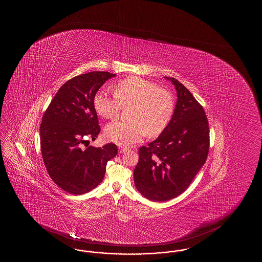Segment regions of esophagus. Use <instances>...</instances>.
<instances>
[{
  "label": "esophagus",
  "instance_id": "1",
  "mask_svg": "<svg viewBox=\"0 0 262 262\" xmlns=\"http://www.w3.org/2000/svg\"><path fill=\"white\" fill-rule=\"evenodd\" d=\"M127 150H128V149L125 148V147H120V148H119V152H120V154H124V152H126Z\"/></svg>",
  "mask_w": 262,
  "mask_h": 262
}]
</instances>
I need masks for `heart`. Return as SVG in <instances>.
Masks as SVG:
<instances>
[{
    "instance_id": "obj_1",
    "label": "heart",
    "mask_w": 262,
    "mask_h": 262,
    "mask_svg": "<svg viewBox=\"0 0 262 262\" xmlns=\"http://www.w3.org/2000/svg\"><path fill=\"white\" fill-rule=\"evenodd\" d=\"M132 106L128 122L113 121L105 127L106 139L121 146L138 143L145 134L156 137L164 132L170 123L175 110V101L170 92L157 84L139 77H130L115 87V95L104 90L94 97V106L102 117H115L122 106Z\"/></svg>"
}]
</instances>
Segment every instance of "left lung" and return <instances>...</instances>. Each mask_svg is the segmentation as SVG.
Segmentation results:
<instances>
[{
    "label": "left lung",
    "instance_id": "8db88e82",
    "mask_svg": "<svg viewBox=\"0 0 262 262\" xmlns=\"http://www.w3.org/2000/svg\"><path fill=\"white\" fill-rule=\"evenodd\" d=\"M171 81L177 102L170 123L159 137L139 150L134 169L136 188L151 201H167L181 195L206 161L209 123L201 104L176 78Z\"/></svg>",
    "mask_w": 262,
    "mask_h": 262
}]
</instances>
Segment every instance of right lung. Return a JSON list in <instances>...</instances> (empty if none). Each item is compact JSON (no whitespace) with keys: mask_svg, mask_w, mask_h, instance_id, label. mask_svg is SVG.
Here are the masks:
<instances>
[{"mask_svg":"<svg viewBox=\"0 0 262 262\" xmlns=\"http://www.w3.org/2000/svg\"><path fill=\"white\" fill-rule=\"evenodd\" d=\"M110 72L94 71L69 79L57 92L40 125V145L45 166L60 188L82 195L103 181L107 161L118 154L117 146L102 148L82 145L100 133L94 97Z\"/></svg>","mask_w":262,"mask_h":262,"instance_id":"right-lung-1","label":"right lung"}]
</instances>
